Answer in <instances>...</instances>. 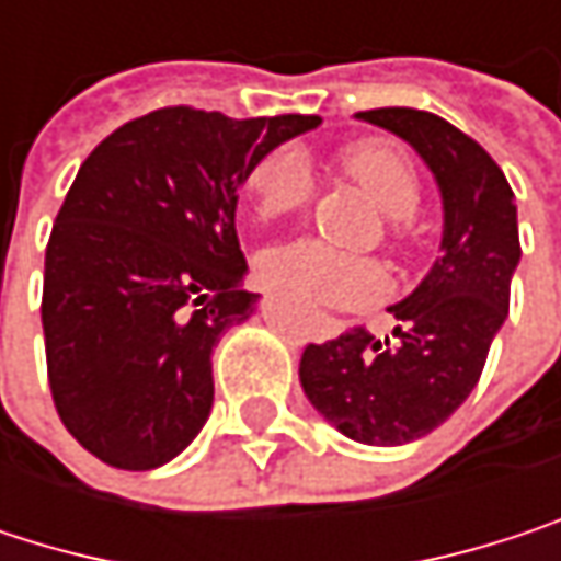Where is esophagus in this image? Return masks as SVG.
<instances>
[{"mask_svg": "<svg viewBox=\"0 0 561 561\" xmlns=\"http://www.w3.org/2000/svg\"><path fill=\"white\" fill-rule=\"evenodd\" d=\"M321 334L331 337V321H328V318H321Z\"/></svg>", "mask_w": 561, "mask_h": 561, "instance_id": "esophagus-1", "label": "esophagus"}]
</instances>
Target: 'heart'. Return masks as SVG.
Instances as JSON below:
<instances>
[{
  "mask_svg": "<svg viewBox=\"0 0 561 561\" xmlns=\"http://www.w3.org/2000/svg\"><path fill=\"white\" fill-rule=\"evenodd\" d=\"M344 174L370 194V201L390 217L405 220L419 207V174L412 162L387 142H357L341 152ZM247 194L263 220L285 217L305 207L311 194V174L298 152H266L247 171ZM263 279L291 298L318 308H351L383 291V273L364 256L337 253L314 240H291L270 247L260 260Z\"/></svg>",
  "mask_w": 561,
  "mask_h": 561,
  "instance_id": "heart-1",
  "label": "heart"
}]
</instances>
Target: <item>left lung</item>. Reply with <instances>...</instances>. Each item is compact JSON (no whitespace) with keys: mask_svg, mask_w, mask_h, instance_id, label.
<instances>
[{"mask_svg":"<svg viewBox=\"0 0 561 561\" xmlns=\"http://www.w3.org/2000/svg\"><path fill=\"white\" fill-rule=\"evenodd\" d=\"M409 142L442 191V256L390 311L396 341L354 328L308 344L298 364L311 405L360 445H405L438 428L478 387L510 311L519 263L516 204L501 165L435 113H357Z\"/></svg>","mask_w":561,"mask_h":561,"instance_id":"obj_1","label":"left lung"}]
</instances>
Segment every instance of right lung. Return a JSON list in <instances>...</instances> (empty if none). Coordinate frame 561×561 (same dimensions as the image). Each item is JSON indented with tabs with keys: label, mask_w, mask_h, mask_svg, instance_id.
Instances as JSON below:
<instances>
[{
	"label": "right lung",
	"mask_w": 561,
	"mask_h": 561,
	"mask_svg": "<svg viewBox=\"0 0 561 561\" xmlns=\"http://www.w3.org/2000/svg\"><path fill=\"white\" fill-rule=\"evenodd\" d=\"M318 123L165 106L80 165L45 253L42 328L57 415L100 461L152 471L204 428L214 347L260 298L243 288L240 187Z\"/></svg>",
	"instance_id": "add662e5"
}]
</instances>
